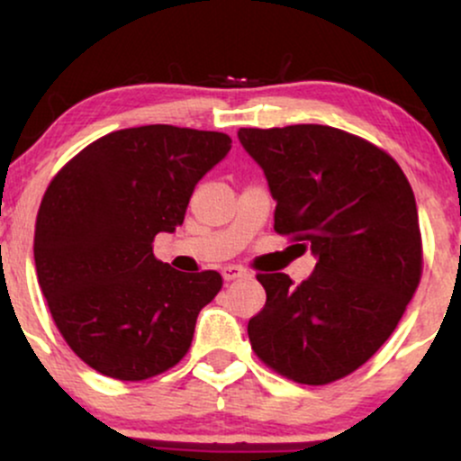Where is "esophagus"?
I'll use <instances>...</instances> for the list:
<instances>
[{
    "instance_id": "obj_1",
    "label": "esophagus",
    "mask_w": 461,
    "mask_h": 461,
    "mask_svg": "<svg viewBox=\"0 0 461 461\" xmlns=\"http://www.w3.org/2000/svg\"><path fill=\"white\" fill-rule=\"evenodd\" d=\"M221 275H223V279H225V282H231V279L245 277L247 271H245V268H240V267H234V264H230V267H225L223 271H221Z\"/></svg>"
}]
</instances>
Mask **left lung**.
Wrapping results in <instances>:
<instances>
[{
    "mask_svg": "<svg viewBox=\"0 0 461 461\" xmlns=\"http://www.w3.org/2000/svg\"><path fill=\"white\" fill-rule=\"evenodd\" d=\"M238 140L277 201L275 231L316 258L301 285L258 275L267 303L247 325L253 351L299 384L347 377L388 340L420 282L410 182L388 153L327 125L240 128Z\"/></svg>",
    "mask_w": 461,
    "mask_h": 461,
    "instance_id": "1",
    "label": "left lung"
}]
</instances>
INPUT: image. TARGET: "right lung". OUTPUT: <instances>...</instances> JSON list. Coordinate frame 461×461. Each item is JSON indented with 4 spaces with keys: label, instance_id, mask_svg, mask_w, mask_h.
<instances>
[{
    "label": "right lung",
    "instance_id": "1",
    "mask_svg": "<svg viewBox=\"0 0 461 461\" xmlns=\"http://www.w3.org/2000/svg\"><path fill=\"white\" fill-rule=\"evenodd\" d=\"M230 149L221 131L142 125L95 140L51 179L36 273L62 338L97 373L142 382L186 356L223 279L156 260L153 238L184 223L194 186Z\"/></svg>",
    "mask_w": 461,
    "mask_h": 461
}]
</instances>
